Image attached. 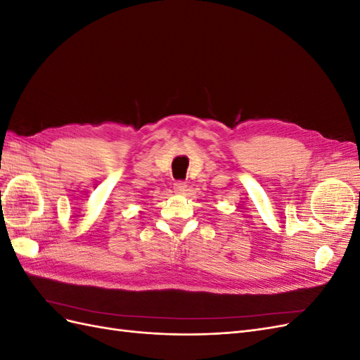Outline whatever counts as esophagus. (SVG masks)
Here are the masks:
<instances>
[{"label":"esophagus","mask_w":360,"mask_h":360,"mask_svg":"<svg viewBox=\"0 0 360 360\" xmlns=\"http://www.w3.org/2000/svg\"><path fill=\"white\" fill-rule=\"evenodd\" d=\"M174 191H176L177 193H184L188 191V184L183 183V181H177L174 183Z\"/></svg>","instance_id":"esophagus-1"}]
</instances>
